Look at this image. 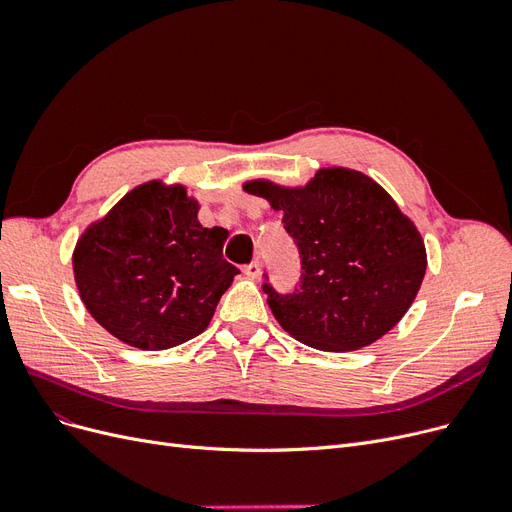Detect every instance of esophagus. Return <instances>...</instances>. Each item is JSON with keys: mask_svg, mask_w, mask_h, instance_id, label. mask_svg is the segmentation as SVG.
<instances>
[{"mask_svg": "<svg viewBox=\"0 0 512 512\" xmlns=\"http://www.w3.org/2000/svg\"><path fill=\"white\" fill-rule=\"evenodd\" d=\"M244 276L247 278H259L261 276V263L259 261H253V263H249V265H244Z\"/></svg>", "mask_w": 512, "mask_h": 512, "instance_id": "1", "label": "esophagus"}]
</instances>
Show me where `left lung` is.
Here are the masks:
<instances>
[{
  "label": "left lung",
  "instance_id": "8db88e82",
  "mask_svg": "<svg viewBox=\"0 0 512 512\" xmlns=\"http://www.w3.org/2000/svg\"><path fill=\"white\" fill-rule=\"evenodd\" d=\"M242 190L282 211L301 255V284H263L278 324L320 351L372 345L406 316L427 272L425 240L391 194L362 171L322 167L305 186L247 180Z\"/></svg>",
  "mask_w": 512,
  "mask_h": 512
}]
</instances>
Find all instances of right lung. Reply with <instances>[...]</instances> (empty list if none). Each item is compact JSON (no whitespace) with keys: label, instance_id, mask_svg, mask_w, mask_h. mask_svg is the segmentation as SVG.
<instances>
[{"label":"right lung","instance_id":"1","mask_svg":"<svg viewBox=\"0 0 512 512\" xmlns=\"http://www.w3.org/2000/svg\"><path fill=\"white\" fill-rule=\"evenodd\" d=\"M198 209L184 184L150 180L79 236V297L121 343L161 351L198 337L240 274L221 255L228 230L205 228Z\"/></svg>","mask_w":512,"mask_h":512}]
</instances>
